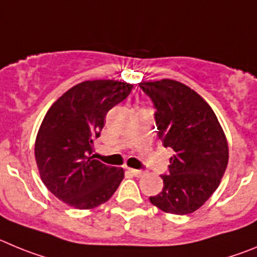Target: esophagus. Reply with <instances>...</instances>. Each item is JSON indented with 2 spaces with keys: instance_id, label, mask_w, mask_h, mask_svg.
<instances>
[{
  "instance_id": "obj_1",
  "label": "esophagus",
  "mask_w": 257,
  "mask_h": 257,
  "mask_svg": "<svg viewBox=\"0 0 257 257\" xmlns=\"http://www.w3.org/2000/svg\"><path fill=\"white\" fill-rule=\"evenodd\" d=\"M128 172L132 175H134V177H142L145 174V172H142V170H136V169H128Z\"/></svg>"
}]
</instances>
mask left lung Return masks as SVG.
<instances>
[{
	"instance_id": "1",
	"label": "left lung",
	"mask_w": 257,
	"mask_h": 257,
	"mask_svg": "<svg viewBox=\"0 0 257 257\" xmlns=\"http://www.w3.org/2000/svg\"><path fill=\"white\" fill-rule=\"evenodd\" d=\"M156 107L159 138L174 151L163 191L150 197L166 214L187 215L216 191L225 173L229 149L214 110L188 85L173 79L141 82Z\"/></svg>"
}]
</instances>
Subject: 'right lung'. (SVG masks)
Instances as JSON below:
<instances>
[{
	"instance_id": "right-lung-1",
	"label": "right lung",
	"mask_w": 257,
	"mask_h": 257,
	"mask_svg": "<svg viewBox=\"0 0 257 257\" xmlns=\"http://www.w3.org/2000/svg\"><path fill=\"white\" fill-rule=\"evenodd\" d=\"M132 88L133 84L119 80H85L46 112L34 143L37 168L43 184L69 206L94 209L110 200L121 183L124 169L94 160L92 150L107 111Z\"/></svg>"
}]
</instances>
